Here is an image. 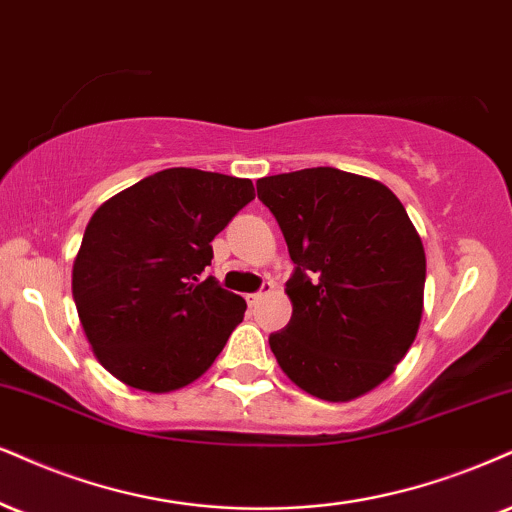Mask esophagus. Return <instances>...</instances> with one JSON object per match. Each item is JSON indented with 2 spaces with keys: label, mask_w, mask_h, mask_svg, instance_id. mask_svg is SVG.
I'll use <instances>...</instances> for the list:
<instances>
[{
  "label": "esophagus",
  "mask_w": 512,
  "mask_h": 512,
  "mask_svg": "<svg viewBox=\"0 0 512 512\" xmlns=\"http://www.w3.org/2000/svg\"><path fill=\"white\" fill-rule=\"evenodd\" d=\"M273 292V282H263V287H261V292H254V294H249L246 296V304L249 306H256L258 301L261 299H266V296Z\"/></svg>",
  "instance_id": "obj_1"
}]
</instances>
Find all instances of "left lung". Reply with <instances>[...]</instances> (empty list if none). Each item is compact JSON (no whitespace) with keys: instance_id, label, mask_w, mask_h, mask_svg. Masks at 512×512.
I'll use <instances>...</instances> for the list:
<instances>
[{"instance_id":"1","label":"left lung","mask_w":512,"mask_h":512,"mask_svg":"<svg viewBox=\"0 0 512 512\" xmlns=\"http://www.w3.org/2000/svg\"><path fill=\"white\" fill-rule=\"evenodd\" d=\"M294 275L292 320L270 349L296 387L351 401L382 384L415 342L425 296V249L406 208L382 182L304 168L256 182Z\"/></svg>"}]
</instances>
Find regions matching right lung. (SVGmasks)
<instances>
[{"label":"right lung","mask_w":512,"mask_h":512,"mask_svg":"<svg viewBox=\"0 0 512 512\" xmlns=\"http://www.w3.org/2000/svg\"><path fill=\"white\" fill-rule=\"evenodd\" d=\"M254 197L246 178L166 168L94 211L73 263V299L116 380L166 394L211 368L246 301L201 273L213 237Z\"/></svg>","instance_id":"add662e5"}]
</instances>
